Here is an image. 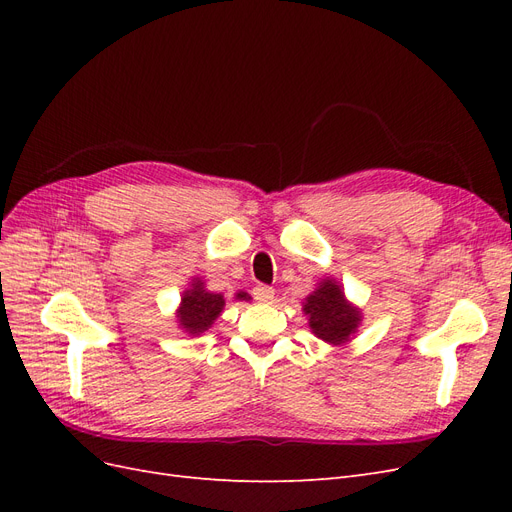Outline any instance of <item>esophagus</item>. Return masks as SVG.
Segmentation results:
<instances>
[{
  "mask_svg": "<svg viewBox=\"0 0 512 512\" xmlns=\"http://www.w3.org/2000/svg\"><path fill=\"white\" fill-rule=\"evenodd\" d=\"M273 294H275V290L271 286H265V284H258L254 288V299L258 303H271L273 301Z\"/></svg>",
  "mask_w": 512,
  "mask_h": 512,
  "instance_id": "esophagus-1",
  "label": "esophagus"
}]
</instances>
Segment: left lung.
<instances>
[{"instance_id":"left-lung-1","label":"left lung","mask_w":512,"mask_h":512,"mask_svg":"<svg viewBox=\"0 0 512 512\" xmlns=\"http://www.w3.org/2000/svg\"><path fill=\"white\" fill-rule=\"evenodd\" d=\"M309 329L322 342L342 346L361 324V309L346 301L344 290L335 280H322L303 303Z\"/></svg>"}]
</instances>
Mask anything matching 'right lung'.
Here are the masks:
<instances>
[{
	"mask_svg": "<svg viewBox=\"0 0 512 512\" xmlns=\"http://www.w3.org/2000/svg\"><path fill=\"white\" fill-rule=\"evenodd\" d=\"M235 299L247 301L250 297H247V292H237ZM224 305H226V301L222 294L205 290V282L194 277L192 286L183 292L181 305L177 309L179 327L190 335L205 333L215 322V318L222 314Z\"/></svg>",
	"mask_w": 512,
	"mask_h": 512,
	"instance_id": "obj_1",
	"label": "right lung"
}]
</instances>
